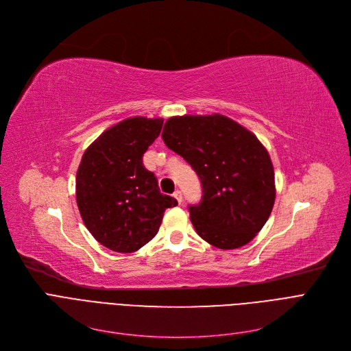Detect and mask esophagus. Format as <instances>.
Returning a JSON list of instances; mask_svg holds the SVG:
<instances>
[{"label":"esophagus","instance_id":"esophagus-1","mask_svg":"<svg viewBox=\"0 0 351 351\" xmlns=\"http://www.w3.org/2000/svg\"><path fill=\"white\" fill-rule=\"evenodd\" d=\"M173 197L178 200V204H182V192L180 191H175Z\"/></svg>","mask_w":351,"mask_h":351}]
</instances>
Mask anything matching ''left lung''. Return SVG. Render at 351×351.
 Returning <instances> with one entry per match:
<instances>
[{
	"mask_svg": "<svg viewBox=\"0 0 351 351\" xmlns=\"http://www.w3.org/2000/svg\"><path fill=\"white\" fill-rule=\"evenodd\" d=\"M162 139L199 176L202 197L188 206L197 234L219 249L249 243L267 222L276 197L273 165L259 139L217 114L171 118Z\"/></svg>",
	"mask_w": 351,
	"mask_h": 351,
	"instance_id": "8db88e82",
	"label": "left lung"
}]
</instances>
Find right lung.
I'll return each instance as SVG.
<instances>
[{
    "mask_svg": "<svg viewBox=\"0 0 351 351\" xmlns=\"http://www.w3.org/2000/svg\"><path fill=\"white\" fill-rule=\"evenodd\" d=\"M163 121L142 117L109 128L85 151L77 173V204L86 229L105 247L132 253L158 233L163 212L178 202L159 191L143 154Z\"/></svg>",
    "mask_w": 351,
    "mask_h": 351,
    "instance_id": "obj_1",
    "label": "right lung"
}]
</instances>
